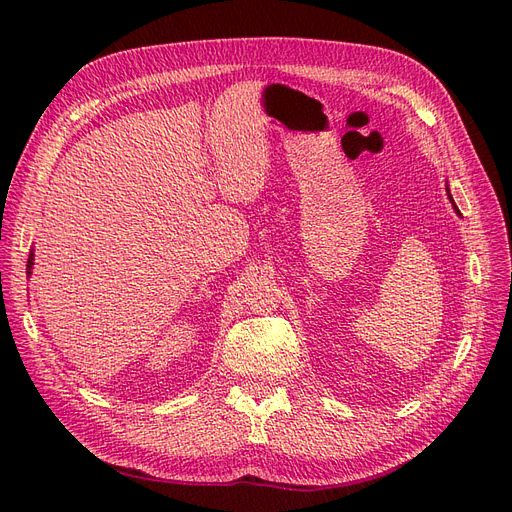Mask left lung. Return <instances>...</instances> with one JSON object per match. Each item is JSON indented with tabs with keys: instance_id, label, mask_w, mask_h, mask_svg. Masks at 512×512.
<instances>
[{
	"instance_id": "obj_1",
	"label": "left lung",
	"mask_w": 512,
	"mask_h": 512,
	"mask_svg": "<svg viewBox=\"0 0 512 512\" xmlns=\"http://www.w3.org/2000/svg\"><path fill=\"white\" fill-rule=\"evenodd\" d=\"M448 197H450V193H448ZM450 201H452V197H450ZM452 203H454V201H452ZM454 209H456V205H454ZM456 213H459V215H461V211H459V209H456Z\"/></svg>"
}]
</instances>
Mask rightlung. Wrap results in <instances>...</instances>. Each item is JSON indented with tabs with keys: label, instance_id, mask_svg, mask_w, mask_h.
I'll return each instance as SVG.
<instances>
[{
	"label": "right lung",
	"instance_id": "add662e5",
	"mask_svg": "<svg viewBox=\"0 0 512 512\" xmlns=\"http://www.w3.org/2000/svg\"><path fill=\"white\" fill-rule=\"evenodd\" d=\"M26 267H29V274H31V267H33V253H31V257H29V265H26Z\"/></svg>",
	"mask_w": 512,
	"mask_h": 512
}]
</instances>
